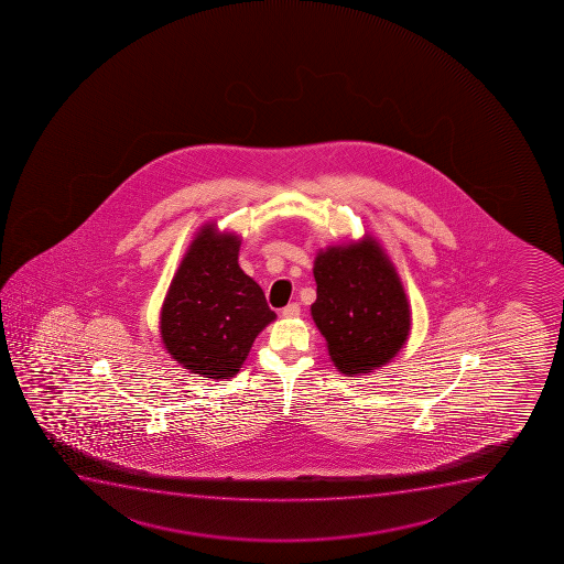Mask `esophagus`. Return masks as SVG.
I'll return each mask as SVG.
<instances>
[{"instance_id": "1", "label": "esophagus", "mask_w": 564, "mask_h": 564, "mask_svg": "<svg viewBox=\"0 0 564 564\" xmlns=\"http://www.w3.org/2000/svg\"><path fill=\"white\" fill-rule=\"evenodd\" d=\"M281 315L285 318H294L300 315V305L299 304H289L286 307H283V312Z\"/></svg>"}]
</instances>
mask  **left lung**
<instances>
[{"label": "left lung", "mask_w": 564, "mask_h": 564, "mask_svg": "<svg viewBox=\"0 0 564 564\" xmlns=\"http://www.w3.org/2000/svg\"><path fill=\"white\" fill-rule=\"evenodd\" d=\"M312 317L341 373L391 362L410 336L411 312L397 270L376 239L318 251Z\"/></svg>", "instance_id": "8db88e82"}]
</instances>
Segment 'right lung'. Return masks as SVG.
I'll return each mask as SVG.
<instances>
[{
    "mask_svg": "<svg viewBox=\"0 0 564 564\" xmlns=\"http://www.w3.org/2000/svg\"><path fill=\"white\" fill-rule=\"evenodd\" d=\"M241 239L202 226L181 260L160 312L166 351L202 378L232 379L275 313L238 264Z\"/></svg>",
    "mask_w": 564,
    "mask_h": 564,
    "instance_id": "obj_1",
    "label": "right lung"
}]
</instances>
